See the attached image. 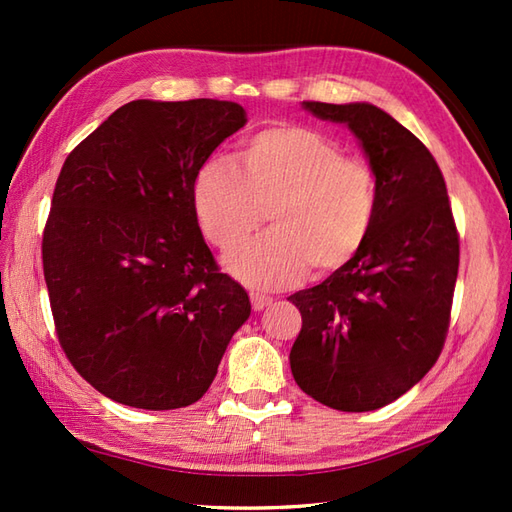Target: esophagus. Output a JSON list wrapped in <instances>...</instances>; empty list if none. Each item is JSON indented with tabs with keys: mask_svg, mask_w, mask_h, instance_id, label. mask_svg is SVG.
Wrapping results in <instances>:
<instances>
[{
	"mask_svg": "<svg viewBox=\"0 0 512 512\" xmlns=\"http://www.w3.org/2000/svg\"><path fill=\"white\" fill-rule=\"evenodd\" d=\"M250 303H253V310L259 312V310H264L266 306H270V303H273V297L259 295V292H250Z\"/></svg>",
	"mask_w": 512,
	"mask_h": 512,
	"instance_id": "1",
	"label": "esophagus"
}]
</instances>
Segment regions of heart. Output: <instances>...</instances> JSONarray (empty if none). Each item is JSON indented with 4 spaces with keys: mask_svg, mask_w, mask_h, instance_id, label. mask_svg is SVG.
Wrapping results in <instances>:
<instances>
[{
    "mask_svg": "<svg viewBox=\"0 0 512 512\" xmlns=\"http://www.w3.org/2000/svg\"><path fill=\"white\" fill-rule=\"evenodd\" d=\"M206 242L231 250L264 222L270 231L226 257L235 277L257 288L339 273L367 244L378 211V178L363 158L306 125L250 134L237 162L211 158L191 187Z\"/></svg>",
    "mask_w": 512,
    "mask_h": 512,
    "instance_id": "b5f03b06",
    "label": "heart"
}]
</instances>
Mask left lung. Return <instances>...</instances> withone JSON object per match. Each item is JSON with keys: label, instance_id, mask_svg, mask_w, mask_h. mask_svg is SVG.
Instances as JSON below:
<instances>
[{"label": "left lung", "instance_id": "left-lung-1", "mask_svg": "<svg viewBox=\"0 0 512 512\" xmlns=\"http://www.w3.org/2000/svg\"><path fill=\"white\" fill-rule=\"evenodd\" d=\"M303 105L361 140L378 211L352 264L288 297L301 312L292 376L325 407L374 411L438 361L460 266L458 226L436 158L407 127L369 103Z\"/></svg>", "mask_w": 512, "mask_h": 512}]
</instances>
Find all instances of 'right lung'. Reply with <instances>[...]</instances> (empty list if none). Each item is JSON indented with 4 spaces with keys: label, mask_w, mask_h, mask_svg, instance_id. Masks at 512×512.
<instances>
[{
    "label": "right lung",
    "mask_w": 512,
    "mask_h": 512,
    "mask_svg": "<svg viewBox=\"0 0 512 512\" xmlns=\"http://www.w3.org/2000/svg\"><path fill=\"white\" fill-rule=\"evenodd\" d=\"M246 121L231 101H132L63 162L41 242L54 330L76 372L121 405H193L248 319L191 200L195 173Z\"/></svg>",
    "instance_id": "1"
}]
</instances>
